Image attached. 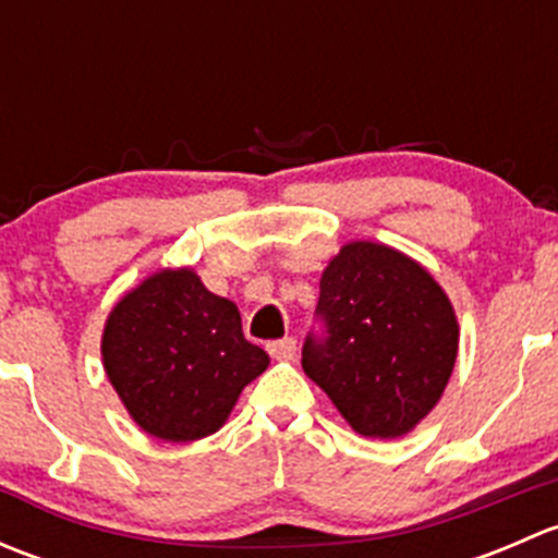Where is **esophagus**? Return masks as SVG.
Masks as SVG:
<instances>
[{
  "label": "esophagus",
  "instance_id": "1",
  "mask_svg": "<svg viewBox=\"0 0 558 558\" xmlns=\"http://www.w3.org/2000/svg\"><path fill=\"white\" fill-rule=\"evenodd\" d=\"M267 351H269V356L278 359V362H286V359L294 356L296 340H294V337H283V340H272V342H267Z\"/></svg>",
  "mask_w": 558,
  "mask_h": 558
}]
</instances>
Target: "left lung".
Wrapping results in <instances>:
<instances>
[{
	"label": "left lung",
	"mask_w": 558,
	"mask_h": 558,
	"mask_svg": "<svg viewBox=\"0 0 558 558\" xmlns=\"http://www.w3.org/2000/svg\"><path fill=\"white\" fill-rule=\"evenodd\" d=\"M326 340L307 337L302 369L353 432L402 437L435 410L459 353L456 311L429 269L391 245L356 240L320 275Z\"/></svg>",
	"instance_id": "1"
}]
</instances>
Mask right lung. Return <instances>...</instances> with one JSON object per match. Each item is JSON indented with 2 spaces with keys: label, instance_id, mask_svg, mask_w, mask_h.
Listing matches in <instances>:
<instances>
[{
  "label": "right lung",
  "instance_id": "1",
  "mask_svg": "<svg viewBox=\"0 0 558 558\" xmlns=\"http://www.w3.org/2000/svg\"><path fill=\"white\" fill-rule=\"evenodd\" d=\"M102 364L140 429L165 442H194L227 424L269 356L245 340L232 300L207 291L191 267H167L107 315Z\"/></svg>",
  "mask_w": 558,
  "mask_h": 558
}]
</instances>
